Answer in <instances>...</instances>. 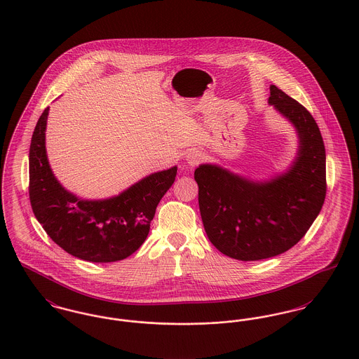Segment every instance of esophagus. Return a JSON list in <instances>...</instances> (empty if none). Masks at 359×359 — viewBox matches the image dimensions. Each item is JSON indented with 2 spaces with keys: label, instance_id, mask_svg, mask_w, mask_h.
I'll return each instance as SVG.
<instances>
[{
  "label": "esophagus",
  "instance_id": "esophagus-1",
  "mask_svg": "<svg viewBox=\"0 0 359 359\" xmlns=\"http://www.w3.org/2000/svg\"><path fill=\"white\" fill-rule=\"evenodd\" d=\"M186 161H187V164L191 165V167L198 165V164L202 161V154H201V151H198V150H190V151H187V154H186Z\"/></svg>",
  "mask_w": 359,
  "mask_h": 359
}]
</instances>
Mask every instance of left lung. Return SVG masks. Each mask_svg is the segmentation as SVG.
Here are the masks:
<instances>
[{
    "instance_id": "obj_1",
    "label": "left lung",
    "mask_w": 359,
    "mask_h": 359,
    "mask_svg": "<svg viewBox=\"0 0 359 359\" xmlns=\"http://www.w3.org/2000/svg\"><path fill=\"white\" fill-rule=\"evenodd\" d=\"M269 104L295 128L298 151L285 172L252 180L217 164H201L194 177L211 244L243 262L286 252L305 236L325 199V148L309 111L275 85Z\"/></svg>"
}]
</instances>
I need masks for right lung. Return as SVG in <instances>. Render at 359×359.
Segmentation results:
<instances>
[{
    "label": "right lung",
    "instance_id": "1",
    "mask_svg": "<svg viewBox=\"0 0 359 359\" xmlns=\"http://www.w3.org/2000/svg\"><path fill=\"white\" fill-rule=\"evenodd\" d=\"M48 107L29 147V201L36 219L66 252L92 263L126 259L147 240L156 208L177 167L154 172L116 196L81 199L57 180L46 153Z\"/></svg>",
    "mask_w": 359,
    "mask_h": 359
}]
</instances>
